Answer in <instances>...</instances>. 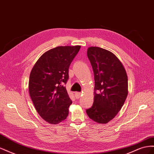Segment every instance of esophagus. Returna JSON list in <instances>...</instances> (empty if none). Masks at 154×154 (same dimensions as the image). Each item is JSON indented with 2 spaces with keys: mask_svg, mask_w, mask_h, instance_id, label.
I'll return each mask as SVG.
<instances>
[{
  "mask_svg": "<svg viewBox=\"0 0 154 154\" xmlns=\"http://www.w3.org/2000/svg\"><path fill=\"white\" fill-rule=\"evenodd\" d=\"M75 97L76 99L80 98V97H81V92H75Z\"/></svg>",
  "mask_w": 154,
  "mask_h": 154,
  "instance_id": "esophagus-1",
  "label": "esophagus"
}]
</instances>
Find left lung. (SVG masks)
<instances>
[{
    "label": "left lung",
    "instance_id": "obj_1",
    "mask_svg": "<svg viewBox=\"0 0 154 154\" xmlns=\"http://www.w3.org/2000/svg\"><path fill=\"white\" fill-rule=\"evenodd\" d=\"M94 74V103L86 110L90 119L106 123L116 116L128 94V77L119 60L110 51L98 47L87 49Z\"/></svg>",
    "mask_w": 154,
    "mask_h": 154
}]
</instances>
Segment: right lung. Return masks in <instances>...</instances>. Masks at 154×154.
I'll list each match as a JSON object with an SVG mask.
<instances>
[{
	"label": "right lung",
	"mask_w": 154,
	"mask_h": 154,
	"mask_svg": "<svg viewBox=\"0 0 154 154\" xmlns=\"http://www.w3.org/2000/svg\"><path fill=\"white\" fill-rule=\"evenodd\" d=\"M81 46H59L41 56L32 69L29 91L37 112L45 122L58 124L65 120L72 104L65 85L69 68Z\"/></svg>",
	"instance_id": "1"
}]
</instances>
